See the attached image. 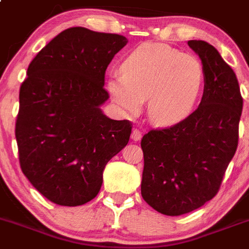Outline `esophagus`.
Returning a JSON list of instances; mask_svg holds the SVG:
<instances>
[{"label":"esophagus","mask_w":249,"mask_h":249,"mask_svg":"<svg viewBox=\"0 0 249 249\" xmlns=\"http://www.w3.org/2000/svg\"><path fill=\"white\" fill-rule=\"evenodd\" d=\"M141 138H142V134H141L140 130H138V129L132 130V132H131V139H132V140H134V141H140Z\"/></svg>","instance_id":"obj_1"}]
</instances>
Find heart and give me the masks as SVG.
Instances as JSON below:
<instances>
[{
  "mask_svg": "<svg viewBox=\"0 0 249 249\" xmlns=\"http://www.w3.org/2000/svg\"><path fill=\"white\" fill-rule=\"evenodd\" d=\"M122 72L107 85L114 102L125 115L136 117L147 99L148 118L159 126H172L189 115L205 76L198 57L160 43L134 49Z\"/></svg>",
  "mask_w": 249,
  "mask_h": 249,
  "instance_id": "obj_1",
  "label": "heart"
}]
</instances>
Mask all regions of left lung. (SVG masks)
<instances>
[{"instance_id": "obj_1", "label": "left lung", "mask_w": 249, "mask_h": 249, "mask_svg": "<svg viewBox=\"0 0 249 249\" xmlns=\"http://www.w3.org/2000/svg\"><path fill=\"white\" fill-rule=\"evenodd\" d=\"M204 67L198 109L171 127L150 130L141 140V195L159 213L179 216L217 194L238 145L243 108L233 70L204 40H189Z\"/></svg>"}]
</instances>
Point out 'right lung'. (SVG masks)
Here are the masks:
<instances>
[{"label":"right lung","instance_id":"1","mask_svg":"<svg viewBox=\"0 0 249 249\" xmlns=\"http://www.w3.org/2000/svg\"><path fill=\"white\" fill-rule=\"evenodd\" d=\"M127 39L83 27L64 30L28 66L16 122L19 163L53 203L78 206L96 198L106 164L127 145L129 120L106 117V70Z\"/></svg>","mask_w":249,"mask_h":249}]
</instances>
